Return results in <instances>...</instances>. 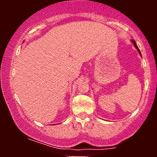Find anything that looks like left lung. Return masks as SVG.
<instances>
[{"instance_id": "left-lung-1", "label": "left lung", "mask_w": 157, "mask_h": 157, "mask_svg": "<svg viewBox=\"0 0 157 157\" xmlns=\"http://www.w3.org/2000/svg\"><path fill=\"white\" fill-rule=\"evenodd\" d=\"M131 42H132V43H133V44H134V45L135 48H136V49H137V50H138L139 53H140V55H141V52H140V49H139V48H138L137 45H136V42H135V41H134V40H131Z\"/></svg>"}]
</instances>
